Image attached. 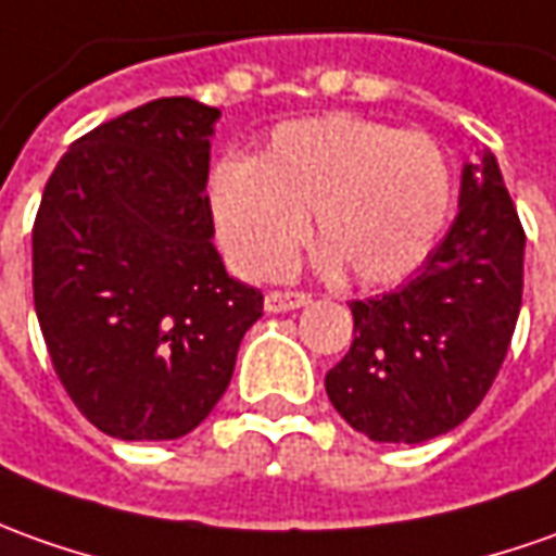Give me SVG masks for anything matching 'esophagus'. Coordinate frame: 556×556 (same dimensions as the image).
Masks as SVG:
<instances>
[{"label":"esophagus","instance_id":"1","mask_svg":"<svg viewBox=\"0 0 556 556\" xmlns=\"http://www.w3.org/2000/svg\"><path fill=\"white\" fill-rule=\"evenodd\" d=\"M309 294L304 292H267L264 298V309L267 313H289V309L307 307Z\"/></svg>","mask_w":556,"mask_h":556}]
</instances>
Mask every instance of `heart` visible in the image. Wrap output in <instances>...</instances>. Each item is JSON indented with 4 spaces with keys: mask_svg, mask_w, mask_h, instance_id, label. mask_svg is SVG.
Instances as JSON below:
<instances>
[{
    "mask_svg": "<svg viewBox=\"0 0 556 556\" xmlns=\"http://www.w3.org/2000/svg\"><path fill=\"white\" fill-rule=\"evenodd\" d=\"M451 203L435 139L343 112L286 124L255 164L222 161L210 176L218 243L249 277L286 270L313 213L326 267L362 286L399 282L435 249Z\"/></svg>",
    "mask_w": 556,
    "mask_h": 556,
    "instance_id": "obj_1",
    "label": "heart"
}]
</instances>
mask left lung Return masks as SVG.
Masks as SVG:
<instances>
[{"label":"left lung","instance_id":"8db88e82","mask_svg":"<svg viewBox=\"0 0 556 556\" xmlns=\"http://www.w3.org/2000/svg\"><path fill=\"white\" fill-rule=\"evenodd\" d=\"M527 237L496 157L463 164L459 213L395 292L353 301V346L326 374L334 410L383 444L444 435L484 402L515 334Z\"/></svg>","mask_w":556,"mask_h":556}]
</instances>
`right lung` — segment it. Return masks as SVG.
<instances>
[{
    "label": "right lung",
    "instance_id": "add662e5",
    "mask_svg": "<svg viewBox=\"0 0 556 556\" xmlns=\"http://www.w3.org/2000/svg\"><path fill=\"white\" fill-rule=\"evenodd\" d=\"M222 112L164 97L60 157L33 228V298L75 407L121 441H173L225 395L264 294L213 247L210 139Z\"/></svg>",
    "mask_w": 556,
    "mask_h": 556
}]
</instances>
